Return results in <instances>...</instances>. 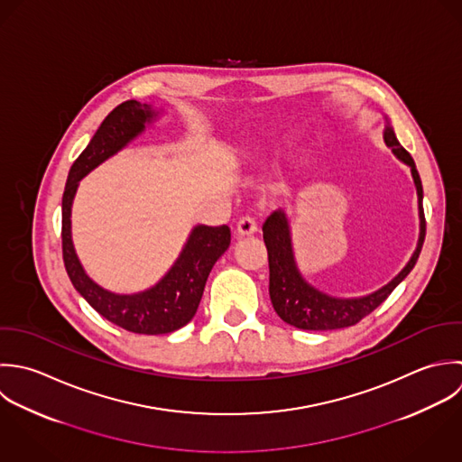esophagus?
Masks as SVG:
<instances>
[{"instance_id": "34e87169", "label": "esophagus", "mask_w": 462, "mask_h": 462, "mask_svg": "<svg viewBox=\"0 0 462 462\" xmlns=\"http://www.w3.org/2000/svg\"><path fill=\"white\" fill-rule=\"evenodd\" d=\"M258 231V220L253 215H245L238 220V235L249 236Z\"/></svg>"}]
</instances>
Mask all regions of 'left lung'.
Segmentation results:
<instances>
[{
	"label": "left lung",
	"mask_w": 462,
	"mask_h": 462,
	"mask_svg": "<svg viewBox=\"0 0 462 462\" xmlns=\"http://www.w3.org/2000/svg\"><path fill=\"white\" fill-rule=\"evenodd\" d=\"M383 138H385V143L393 149V152L411 166L412 177L418 188L421 233L411 262L391 283H387L383 289L376 291L374 294H369L360 300L329 298L315 291L313 287H310L301 278L292 256L287 218L282 211L273 213L262 227L263 240L267 245V254H269V294L276 313L287 324H292L300 329H313V331L355 326L365 315H369L374 308L380 307L391 296V292L407 278V274L414 269L425 242V233H427V220L423 211V186H421V179L416 170L414 159L400 145L391 127L385 129Z\"/></svg>",
	"instance_id": "left-lung-1"
}]
</instances>
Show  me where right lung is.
<instances>
[{"instance_id": "add662e5", "label": "right lung", "mask_w": 462, "mask_h": 462, "mask_svg": "<svg viewBox=\"0 0 462 462\" xmlns=\"http://www.w3.org/2000/svg\"><path fill=\"white\" fill-rule=\"evenodd\" d=\"M152 116L151 107L136 100H127L115 107L86 151L75 159L62 195V260L73 287L102 317L142 335L171 333L193 319L213 265L231 244V229L227 226H197L170 273L151 291L133 296L111 294L86 276L73 249L69 220L79 180L125 147Z\"/></svg>"}]
</instances>
